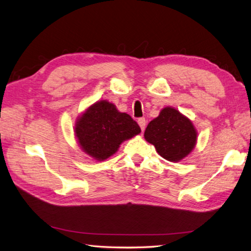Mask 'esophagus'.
<instances>
[{"label": "esophagus", "instance_id": "obj_1", "mask_svg": "<svg viewBox=\"0 0 251 251\" xmlns=\"http://www.w3.org/2000/svg\"><path fill=\"white\" fill-rule=\"evenodd\" d=\"M137 124H138V126H141V130L144 131L145 130V126H146V119H145V118H140V119L137 120Z\"/></svg>", "mask_w": 251, "mask_h": 251}]
</instances>
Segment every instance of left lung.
I'll return each mask as SVG.
<instances>
[{"mask_svg":"<svg viewBox=\"0 0 251 251\" xmlns=\"http://www.w3.org/2000/svg\"><path fill=\"white\" fill-rule=\"evenodd\" d=\"M144 137L163 159L179 162L196 147L198 131L188 117L174 107L166 106L149 122Z\"/></svg>","mask_w":251,"mask_h":251,"instance_id":"obj_1","label":"left lung"}]
</instances>
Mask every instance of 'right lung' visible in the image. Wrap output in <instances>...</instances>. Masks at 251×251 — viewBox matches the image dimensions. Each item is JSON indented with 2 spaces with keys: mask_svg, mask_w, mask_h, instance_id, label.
<instances>
[{
  "mask_svg": "<svg viewBox=\"0 0 251 251\" xmlns=\"http://www.w3.org/2000/svg\"><path fill=\"white\" fill-rule=\"evenodd\" d=\"M74 133L82 151L100 162L114 155L125 141L140 134L141 127L114 103L100 100L77 117Z\"/></svg>",
  "mask_w": 251,
  "mask_h": 251,
  "instance_id": "obj_1",
  "label": "right lung"
}]
</instances>
